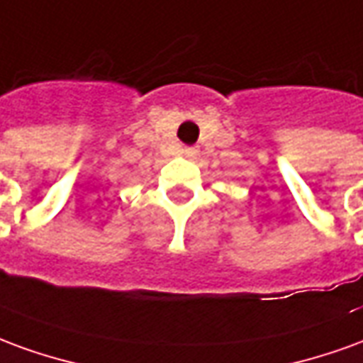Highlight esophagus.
<instances>
[{"label":"esophagus","mask_w":363,"mask_h":363,"mask_svg":"<svg viewBox=\"0 0 363 363\" xmlns=\"http://www.w3.org/2000/svg\"><path fill=\"white\" fill-rule=\"evenodd\" d=\"M196 153L198 151L194 150V147H184V150H182V155H184V157H194Z\"/></svg>","instance_id":"esophagus-1"}]
</instances>
